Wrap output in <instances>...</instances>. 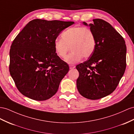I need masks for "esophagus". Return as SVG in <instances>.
Masks as SVG:
<instances>
[{
  "label": "esophagus",
  "mask_w": 134,
  "mask_h": 134,
  "mask_svg": "<svg viewBox=\"0 0 134 134\" xmlns=\"http://www.w3.org/2000/svg\"><path fill=\"white\" fill-rule=\"evenodd\" d=\"M75 68V66H74V65H71V64L70 65V68L71 70L74 69Z\"/></svg>",
  "instance_id": "obj_1"
}]
</instances>
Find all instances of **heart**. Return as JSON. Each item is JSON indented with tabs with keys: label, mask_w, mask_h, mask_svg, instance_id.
Instances as JSON below:
<instances>
[{
	"label": "heart",
	"mask_w": 134,
	"mask_h": 134,
	"mask_svg": "<svg viewBox=\"0 0 134 134\" xmlns=\"http://www.w3.org/2000/svg\"><path fill=\"white\" fill-rule=\"evenodd\" d=\"M96 38L93 30L84 26L68 28L61 34V40L54 41V48L57 55L64 58L70 49L71 52L65 60L69 64L80 61L83 57H90L96 49Z\"/></svg>",
	"instance_id": "b5f03b06"
}]
</instances>
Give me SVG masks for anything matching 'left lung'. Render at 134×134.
Instances as JSON below:
<instances>
[{
    "label": "left lung",
    "instance_id": "8db88e82",
    "mask_svg": "<svg viewBox=\"0 0 134 134\" xmlns=\"http://www.w3.org/2000/svg\"><path fill=\"white\" fill-rule=\"evenodd\" d=\"M93 21L89 26L95 34L96 47L87 60L76 66L79 72L76 86L85 98L98 100L118 86L126 70V46L122 36L109 23L100 19Z\"/></svg>",
    "mask_w": 134,
    "mask_h": 134
}]
</instances>
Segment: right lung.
Wrapping results in <instances>:
<instances>
[{"instance_id": "right-lung-1", "label": "right lung", "mask_w": 134, "mask_h": 134, "mask_svg": "<svg viewBox=\"0 0 134 134\" xmlns=\"http://www.w3.org/2000/svg\"><path fill=\"white\" fill-rule=\"evenodd\" d=\"M73 21L34 19L16 37L9 51V72L17 88L25 96L44 101L57 93L69 71L58 57L54 41Z\"/></svg>"}]
</instances>
